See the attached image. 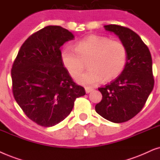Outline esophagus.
<instances>
[{"instance_id": "1", "label": "esophagus", "mask_w": 160, "mask_h": 160, "mask_svg": "<svg viewBox=\"0 0 160 160\" xmlns=\"http://www.w3.org/2000/svg\"><path fill=\"white\" fill-rule=\"evenodd\" d=\"M85 90H86V93H90L93 91V88H89V87H86V88H85Z\"/></svg>"}]
</instances>
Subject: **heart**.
Segmentation results:
<instances>
[{"instance_id": "1", "label": "heart", "mask_w": 160, "mask_h": 160, "mask_svg": "<svg viewBox=\"0 0 160 160\" xmlns=\"http://www.w3.org/2000/svg\"><path fill=\"white\" fill-rule=\"evenodd\" d=\"M127 51L122 42L108 37L90 35L77 42L74 50L66 48L61 52V61L73 78L82 73L86 61L89 69L77 79L78 83L91 86L102 80L110 81L124 69Z\"/></svg>"}]
</instances>
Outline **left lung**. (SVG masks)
<instances>
[{"label": "left lung", "mask_w": 160, "mask_h": 160, "mask_svg": "<svg viewBox=\"0 0 160 160\" xmlns=\"http://www.w3.org/2000/svg\"><path fill=\"white\" fill-rule=\"evenodd\" d=\"M106 31L118 36L126 47L124 69L114 81L98 88L102 101L95 110L104 118L122 123L135 116L146 104L154 88L152 58L148 47L135 32L117 25H104Z\"/></svg>", "instance_id": "obj_1"}]
</instances>
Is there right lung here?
<instances>
[{
	"instance_id": "add662e5",
	"label": "right lung",
	"mask_w": 160,
	"mask_h": 160,
	"mask_svg": "<svg viewBox=\"0 0 160 160\" xmlns=\"http://www.w3.org/2000/svg\"><path fill=\"white\" fill-rule=\"evenodd\" d=\"M68 30L49 25L28 38L12 69L16 102L28 118L44 127L67 118L78 97L86 94L63 67L60 48L74 39Z\"/></svg>"
}]
</instances>
